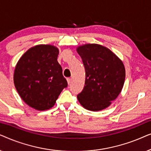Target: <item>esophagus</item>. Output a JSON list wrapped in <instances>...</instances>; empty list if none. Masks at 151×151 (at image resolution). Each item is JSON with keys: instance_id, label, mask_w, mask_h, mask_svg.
<instances>
[{"instance_id": "1", "label": "esophagus", "mask_w": 151, "mask_h": 151, "mask_svg": "<svg viewBox=\"0 0 151 151\" xmlns=\"http://www.w3.org/2000/svg\"><path fill=\"white\" fill-rule=\"evenodd\" d=\"M67 83H68V84H71V78H67Z\"/></svg>"}]
</instances>
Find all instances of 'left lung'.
I'll use <instances>...</instances> for the list:
<instances>
[{"mask_svg": "<svg viewBox=\"0 0 151 151\" xmlns=\"http://www.w3.org/2000/svg\"><path fill=\"white\" fill-rule=\"evenodd\" d=\"M77 52L82 60L86 76L78 100L87 110H103L110 106L123 88L126 73L122 61L110 49L98 44L82 45Z\"/></svg>", "mask_w": 151, "mask_h": 151, "instance_id": "1", "label": "left lung"}]
</instances>
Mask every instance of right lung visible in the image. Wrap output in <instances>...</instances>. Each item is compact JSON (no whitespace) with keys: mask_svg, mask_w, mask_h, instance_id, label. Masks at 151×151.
Listing matches in <instances>:
<instances>
[{"mask_svg":"<svg viewBox=\"0 0 151 151\" xmlns=\"http://www.w3.org/2000/svg\"><path fill=\"white\" fill-rule=\"evenodd\" d=\"M58 53L55 46L38 45L27 51L16 64L14 85L22 100L33 109H51L67 86L57 60Z\"/></svg>","mask_w":151,"mask_h":151,"instance_id":"add662e5","label":"right lung"}]
</instances>
